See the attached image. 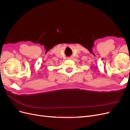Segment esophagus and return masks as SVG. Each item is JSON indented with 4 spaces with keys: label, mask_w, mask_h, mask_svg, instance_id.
Listing matches in <instances>:
<instances>
[{
    "label": "esophagus",
    "mask_w": 130,
    "mask_h": 130,
    "mask_svg": "<svg viewBox=\"0 0 130 130\" xmlns=\"http://www.w3.org/2000/svg\"><path fill=\"white\" fill-rule=\"evenodd\" d=\"M68 58V59H72V58H73V57H72V56H70V57H69Z\"/></svg>",
    "instance_id": "esophagus-1"
}]
</instances>
